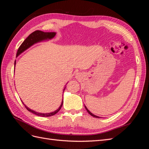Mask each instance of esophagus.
I'll use <instances>...</instances> for the list:
<instances>
[{"label":"esophagus","mask_w":149,"mask_h":149,"mask_svg":"<svg viewBox=\"0 0 149 149\" xmlns=\"http://www.w3.org/2000/svg\"><path fill=\"white\" fill-rule=\"evenodd\" d=\"M79 73H78L77 74H76V77H78V76H79Z\"/></svg>","instance_id":"1"}]
</instances>
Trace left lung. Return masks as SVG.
<instances>
[{"label": "left lung", "instance_id": "obj_1", "mask_svg": "<svg viewBox=\"0 0 149 149\" xmlns=\"http://www.w3.org/2000/svg\"><path fill=\"white\" fill-rule=\"evenodd\" d=\"M84 107H85V109H86V111H88V113H89L90 115L92 116H93V117H94V118H101V117H99V116H96V115H94V114H93L92 113V112H90V111L88 109V108L86 107V106L85 105H84Z\"/></svg>", "mask_w": 149, "mask_h": 149}]
</instances>
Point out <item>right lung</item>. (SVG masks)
I'll use <instances>...</instances> for the list:
<instances>
[{
  "label": "right lung",
  "mask_w": 149,
  "mask_h": 149,
  "mask_svg": "<svg viewBox=\"0 0 149 149\" xmlns=\"http://www.w3.org/2000/svg\"><path fill=\"white\" fill-rule=\"evenodd\" d=\"M56 34V32H44V31H40V30L35 31L34 32L31 33L29 36V37L24 40V42L22 43V45L20 46L19 49H18V51L17 53V57L18 56H19L21 53L25 52L26 49H27L33 45L34 44L37 43L38 42H41L43 41H45V40H52V38H53L55 37ZM14 65H15H15H16L15 61L14 63ZM66 84H67V83H66ZM65 88H66V87H65V88L63 89V92L65 91ZM22 103H23V104L26 107V109H27L29 111H30V112H32L33 114L37 115V116H41V117H49V116H52L56 114L57 112L60 110V109L63 106V100H62L61 105L56 111L52 112H49V113H40V112H36L33 110H31V109H30V108L26 106L23 102H22Z\"/></svg>",
  "instance_id": "right-lung-1"
}]
</instances>
